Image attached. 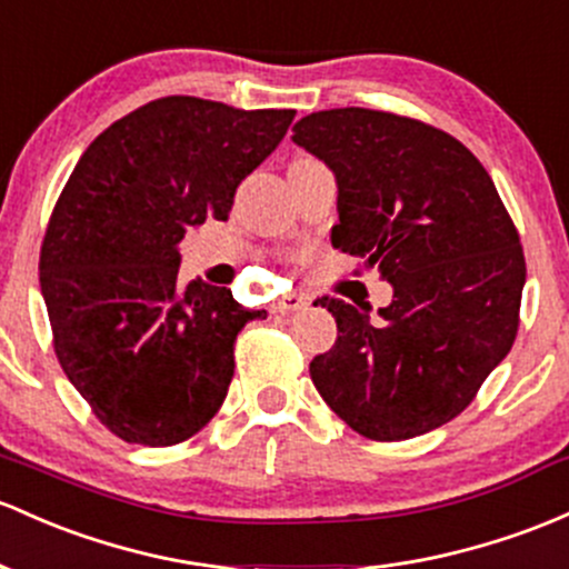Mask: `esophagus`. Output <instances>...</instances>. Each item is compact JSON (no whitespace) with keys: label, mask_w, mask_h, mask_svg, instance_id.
I'll use <instances>...</instances> for the list:
<instances>
[{"label":"esophagus","mask_w":569,"mask_h":569,"mask_svg":"<svg viewBox=\"0 0 569 569\" xmlns=\"http://www.w3.org/2000/svg\"><path fill=\"white\" fill-rule=\"evenodd\" d=\"M308 302L310 299L305 297V295H286V297H280L278 302H274V313H295V310H302V308H308Z\"/></svg>","instance_id":"1"}]
</instances>
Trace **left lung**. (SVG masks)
<instances>
[{
    "label": "left lung",
    "instance_id": "8db88e82",
    "mask_svg": "<svg viewBox=\"0 0 569 569\" xmlns=\"http://www.w3.org/2000/svg\"><path fill=\"white\" fill-rule=\"evenodd\" d=\"M295 142L337 178L332 246L395 286L378 318L318 299L337 321L335 346L310 361L318 395L370 440L432 432L513 348L527 280L513 218L476 156L416 118L310 112Z\"/></svg>",
    "mask_w": 569,
    "mask_h": 569
}]
</instances>
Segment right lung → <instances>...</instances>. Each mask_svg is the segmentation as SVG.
<instances>
[{
  "label": "right lung",
  "instance_id": "add662e5",
  "mask_svg": "<svg viewBox=\"0 0 569 569\" xmlns=\"http://www.w3.org/2000/svg\"><path fill=\"white\" fill-rule=\"evenodd\" d=\"M295 110L161 97L110 123L61 189L40 289L61 370L112 435L178 446L221 408L234 340L267 310L227 286L180 283V242L227 221L234 191L289 132Z\"/></svg>",
  "mask_w": 569,
  "mask_h": 569
}]
</instances>
